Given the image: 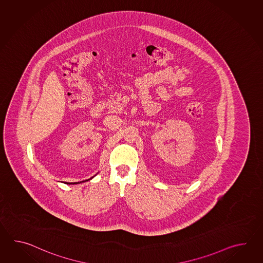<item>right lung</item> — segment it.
<instances>
[{
    "label": "right lung",
    "mask_w": 263,
    "mask_h": 263,
    "mask_svg": "<svg viewBox=\"0 0 263 263\" xmlns=\"http://www.w3.org/2000/svg\"><path fill=\"white\" fill-rule=\"evenodd\" d=\"M86 180H87V179H86ZM80 182H81V181H80ZM74 183H75V182H74ZM76 183H79V182H76ZM69 184H71V183H69Z\"/></svg>",
    "instance_id": "1"
}]
</instances>
